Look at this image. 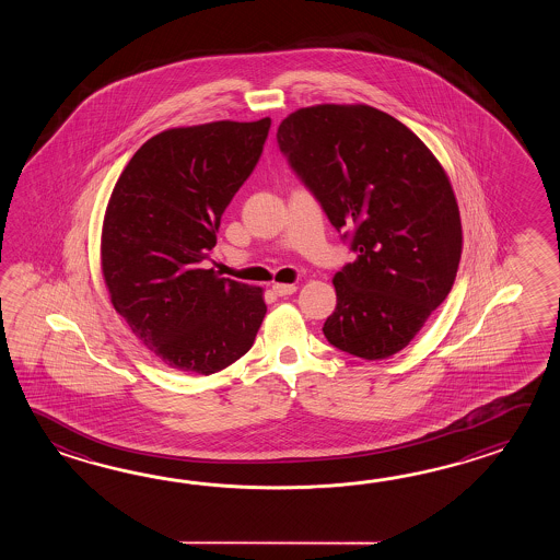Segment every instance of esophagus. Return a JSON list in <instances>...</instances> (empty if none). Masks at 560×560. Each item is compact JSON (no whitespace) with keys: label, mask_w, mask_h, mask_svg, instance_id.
I'll list each match as a JSON object with an SVG mask.
<instances>
[{"label":"esophagus","mask_w":560,"mask_h":560,"mask_svg":"<svg viewBox=\"0 0 560 560\" xmlns=\"http://www.w3.org/2000/svg\"><path fill=\"white\" fill-rule=\"evenodd\" d=\"M276 296H290L296 292V284H275L272 285Z\"/></svg>","instance_id":"34e87169"}]
</instances>
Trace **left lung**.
<instances>
[{"label":"left lung","mask_w":560,"mask_h":560,"mask_svg":"<svg viewBox=\"0 0 560 560\" xmlns=\"http://www.w3.org/2000/svg\"><path fill=\"white\" fill-rule=\"evenodd\" d=\"M290 166L357 260L334 276L330 345L382 360L400 352L448 296L463 224L441 162L402 121L366 104L300 107L278 128Z\"/></svg>","instance_id":"obj_1"}]
</instances>
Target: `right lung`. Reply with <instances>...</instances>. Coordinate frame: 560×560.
Masks as SVG:
<instances>
[{"label":"right lung","instance_id":"add662e5","mask_svg":"<svg viewBox=\"0 0 560 560\" xmlns=\"http://www.w3.org/2000/svg\"><path fill=\"white\" fill-rule=\"evenodd\" d=\"M268 130L270 118L160 131L131 155L109 196L100 244L109 302L167 369L220 372L260 330L262 288L202 262Z\"/></svg>","mask_w":560,"mask_h":560}]
</instances>
